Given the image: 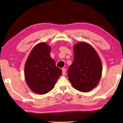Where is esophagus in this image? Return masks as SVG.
Listing matches in <instances>:
<instances>
[{
  "mask_svg": "<svg viewBox=\"0 0 123 123\" xmlns=\"http://www.w3.org/2000/svg\"><path fill=\"white\" fill-rule=\"evenodd\" d=\"M62 74H63V75H65L66 74V69L63 68V69H62Z\"/></svg>",
  "mask_w": 123,
  "mask_h": 123,
  "instance_id": "esophagus-1",
  "label": "esophagus"
}]
</instances>
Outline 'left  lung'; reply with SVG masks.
<instances>
[{"mask_svg":"<svg viewBox=\"0 0 123 123\" xmlns=\"http://www.w3.org/2000/svg\"><path fill=\"white\" fill-rule=\"evenodd\" d=\"M74 60L68 70L69 80L80 92L90 91L97 85L102 74V64L95 50L86 43L73 48Z\"/></svg>","mask_w":123,"mask_h":123,"instance_id":"obj_1","label":"left lung"}]
</instances>
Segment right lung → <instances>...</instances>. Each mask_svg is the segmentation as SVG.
<instances>
[{"instance_id": "right-lung-1", "label": "right lung", "mask_w": 123, "mask_h": 123, "mask_svg": "<svg viewBox=\"0 0 123 123\" xmlns=\"http://www.w3.org/2000/svg\"><path fill=\"white\" fill-rule=\"evenodd\" d=\"M51 48L45 43H38L28 56L25 67V77L29 88L43 95L53 90L62 73L50 56Z\"/></svg>"}]
</instances>
